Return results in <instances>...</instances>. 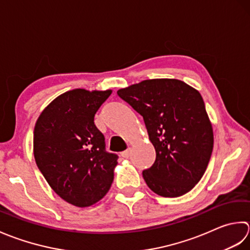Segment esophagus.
<instances>
[{
    "mask_svg": "<svg viewBox=\"0 0 250 250\" xmlns=\"http://www.w3.org/2000/svg\"><path fill=\"white\" fill-rule=\"evenodd\" d=\"M121 155L123 156V157H125V159H127V157H129V155H130V149H128V150H126V151H123L121 153Z\"/></svg>",
    "mask_w": 250,
    "mask_h": 250,
    "instance_id": "34e87169",
    "label": "esophagus"
}]
</instances>
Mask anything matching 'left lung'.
I'll list each match as a JSON object with an SVG mask.
<instances>
[{
  "mask_svg": "<svg viewBox=\"0 0 250 250\" xmlns=\"http://www.w3.org/2000/svg\"><path fill=\"white\" fill-rule=\"evenodd\" d=\"M120 98L144 118L156 153L142 171L147 187L178 197L195 187L213 147L212 126L198 91L176 79L146 80L118 90Z\"/></svg>",
  "mask_w": 250,
  "mask_h": 250,
  "instance_id": "8db88e82",
  "label": "left lung"
}]
</instances>
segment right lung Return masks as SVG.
Here are the masks:
<instances>
[{
	"instance_id": "add662e5",
	"label": "right lung",
	"mask_w": 250,
	"mask_h": 250,
	"mask_svg": "<svg viewBox=\"0 0 250 250\" xmlns=\"http://www.w3.org/2000/svg\"><path fill=\"white\" fill-rule=\"evenodd\" d=\"M112 90L76 88L54 99L35 123L33 153L39 169L57 194L78 207L99 202L113 182L118 155L105 151L94 123Z\"/></svg>"
}]
</instances>
